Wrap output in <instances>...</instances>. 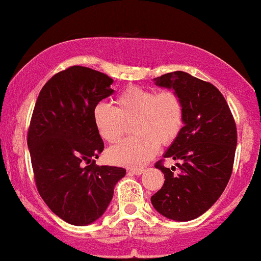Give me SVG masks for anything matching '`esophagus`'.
Returning <instances> with one entry per match:
<instances>
[{"label":"esophagus","mask_w":261,"mask_h":261,"mask_svg":"<svg viewBox=\"0 0 261 261\" xmlns=\"http://www.w3.org/2000/svg\"><path fill=\"white\" fill-rule=\"evenodd\" d=\"M128 172L132 174H142L144 172V168H128Z\"/></svg>","instance_id":"obj_1"}]
</instances>
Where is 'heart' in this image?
<instances>
[{
	"instance_id": "b5f03b06",
	"label": "heart",
	"mask_w": 261,
	"mask_h": 261,
	"mask_svg": "<svg viewBox=\"0 0 261 261\" xmlns=\"http://www.w3.org/2000/svg\"><path fill=\"white\" fill-rule=\"evenodd\" d=\"M116 107L105 102L93 110L97 133L110 144L123 137L127 124L133 123L136 134L109 150L110 161L123 166H143L158 152L159 146L170 145L179 136L185 124V106L174 90L132 85L117 95Z\"/></svg>"
}]
</instances>
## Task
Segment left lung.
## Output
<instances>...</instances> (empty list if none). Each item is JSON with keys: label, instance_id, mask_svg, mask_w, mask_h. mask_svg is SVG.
Wrapping results in <instances>:
<instances>
[{"label": "left lung", "instance_id": "obj_1", "mask_svg": "<svg viewBox=\"0 0 261 261\" xmlns=\"http://www.w3.org/2000/svg\"><path fill=\"white\" fill-rule=\"evenodd\" d=\"M156 84L172 88L185 106V125L164 158L178 160L176 167H155L165 182L151 197L161 215L189 221L209 210L225 191L233 170L237 127L227 101L215 85L186 72L167 73Z\"/></svg>", "mask_w": 261, "mask_h": 261}]
</instances>
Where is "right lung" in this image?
Listing matches in <instances>:
<instances>
[{
	"label": "right lung",
	"mask_w": 261,
	"mask_h": 261,
	"mask_svg": "<svg viewBox=\"0 0 261 261\" xmlns=\"http://www.w3.org/2000/svg\"><path fill=\"white\" fill-rule=\"evenodd\" d=\"M113 79L88 67L55 74L40 91L28 128L34 179L52 213L84 226L105 213L123 167L97 166L103 142L94 124L96 103L113 93Z\"/></svg>",
	"instance_id": "obj_1"
}]
</instances>
